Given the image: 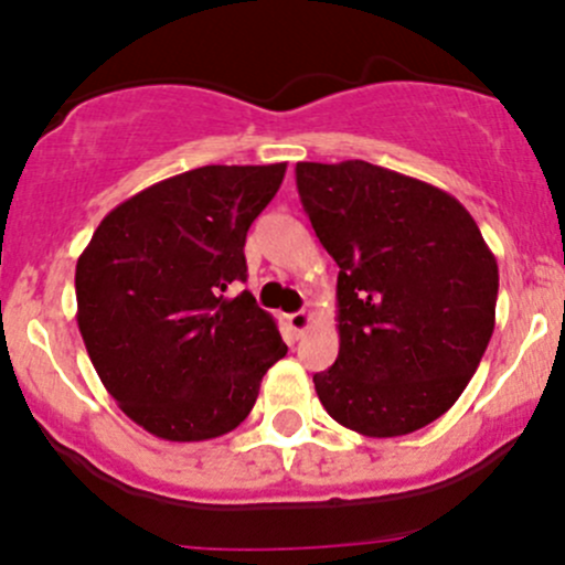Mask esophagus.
Here are the masks:
<instances>
[{"label":"esophagus","mask_w":565,"mask_h":565,"mask_svg":"<svg viewBox=\"0 0 565 565\" xmlns=\"http://www.w3.org/2000/svg\"><path fill=\"white\" fill-rule=\"evenodd\" d=\"M287 322H289V328H292L295 335H303L311 324V315L309 311H295V315L287 317Z\"/></svg>","instance_id":"esophagus-1"}]
</instances>
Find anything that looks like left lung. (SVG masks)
Segmentation results:
<instances>
[{
	"instance_id": "8db88e82",
	"label": "left lung",
	"mask_w": 565,
	"mask_h": 565,
	"mask_svg": "<svg viewBox=\"0 0 565 565\" xmlns=\"http://www.w3.org/2000/svg\"><path fill=\"white\" fill-rule=\"evenodd\" d=\"M300 202L339 265V358L315 374L333 420L398 437L440 418L494 330L498 262L440 188L366 161L298 163Z\"/></svg>"
}]
</instances>
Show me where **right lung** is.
<instances>
[{"label":"right lung","instance_id":"add662e5","mask_svg":"<svg viewBox=\"0 0 565 565\" xmlns=\"http://www.w3.org/2000/svg\"><path fill=\"white\" fill-rule=\"evenodd\" d=\"M287 163L202 167L156 182L100 221L78 256V330L130 420L172 443L213 440L248 418L287 355L246 281L248 226Z\"/></svg>","mask_w":565,"mask_h":565}]
</instances>
